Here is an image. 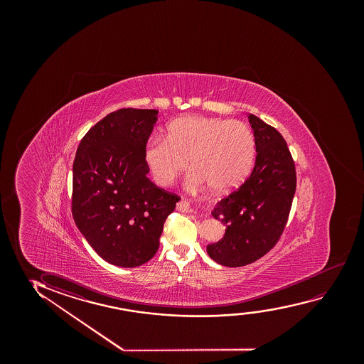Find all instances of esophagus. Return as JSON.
<instances>
[{"label":"esophagus","instance_id":"1","mask_svg":"<svg viewBox=\"0 0 364 364\" xmlns=\"http://www.w3.org/2000/svg\"><path fill=\"white\" fill-rule=\"evenodd\" d=\"M176 210L178 211H188L189 210V203L188 201H185V200H180L179 203L176 204Z\"/></svg>","mask_w":364,"mask_h":364}]
</instances>
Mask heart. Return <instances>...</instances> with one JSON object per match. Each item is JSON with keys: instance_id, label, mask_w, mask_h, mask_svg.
Segmentation results:
<instances>
[{"instance_id": "1", "label": "heart", "mask_w": 364, "mask_h": 364, "mask_svg": "<svg viewBox=\"0 0 364 364\" xmlns=\"http://www.w3.org/2000/svg\"><path fill=\"white\" fill-rule=\"evenodd\" d=\"M256 155L254 133L239 120L188 115L173 120L163 136L144 146V163L160 186H169L189 165L190 186L206 183L214 193L236 189L249 176Z\"/></svg>"}]
</instances>
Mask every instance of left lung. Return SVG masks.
<instances>
[{
    "label": "left lung",
    "mask_w": 364,
    "mask_h": 364,
    "mask_svg": "<svg viewBox=\"0 0 364 364\" xmlns=\"http://www.w3.org/2000/svg\"><path fill=\"white\" fill-rule=\"evenodd\" d=\"M249 122L256 141L254 170L239 189L220 200L211 215L226 226L223 239L206 246L226 267L252 264L284 231L296 191V169L284 136L256 115Z\"/></svg>",
    "instance_id": "8db88e82"
}]
</instances>
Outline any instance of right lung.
<instances>
[{
    "label": "right lung",
    "instance_id": "obj_1",
    "mask_svg": "<svg viewBox=\"0 0 364 364\" xmlns=\"http://www.w3.org/2000/svg\"><path fill=\"white\" fill-rule=\"evenodd\" d=\"M156 120V109L113 112L88 130L75 153V225L102 259L119 267H138L156 254L180 200L146 176L143 153Z\"/></svg>",
    "mask_w": 364,
    "mask_h": 364
}]
</instances>
